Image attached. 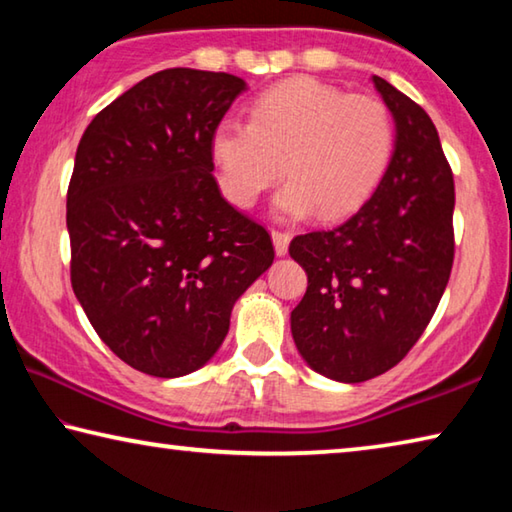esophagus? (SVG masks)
Wrapping results in <instances>:
<instances>
[{"mask_svg": "<svg viewBox=\"0 0 512 512\" xmlns=\"http://www.w3.org/2000/svg\"><path fill=\"white\" fill-rule=\"evenodd\" d=\"M273 237V246H275V253L277 255H287L289 253V244H291V235L289 232H282V230H273L271 232Z\"/></svg>", "mask_w": 512, "mask_h": 512, "instance_id": "esophagus-1", "label": "esophagus"}]
</instances>
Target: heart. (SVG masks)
<instances>
[{"mask_svg":"<svg viewBox=\"0 0 512 512\" xmlns=\"http://www.w3.org/2000/svg\"><path fill=\"white\" fill-rule=\"evenodd\" d=\"M395 137V119L379 97L291 79L259 94L250 121L223 117L210 153L223 194L237 207H253L284 171L289 183L275 196V212L284 219L318 212L329 221L375 192Z\"/></svg>","mask_w":512,"mask_h":512,"instance_id":"obj_1","label":"heart"}]
</instances>
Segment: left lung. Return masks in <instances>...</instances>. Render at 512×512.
Masks as SVG:
<instances>
[{
    "label": "left lung",
    "instance_id": "left-lung-1",
    "mask_svg": "<svg viewBox=\"0 0 512 512\" xmlns=\"http://www.w3.org/2000/svg\"><path fill=\"white\" fill-rule=\"evenodd\" d=\"M395 153L366 203L332 230L293 237L307 273L291 334L311 368L357 384L397 366L427 329L454 264V176L431 117L372 76Z\"/></svg>",
    "mask_w": 512,
    "mask_h": 512
}]
</instances>
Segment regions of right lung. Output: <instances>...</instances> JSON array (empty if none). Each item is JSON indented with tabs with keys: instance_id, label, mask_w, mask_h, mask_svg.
I'll list each match as a JSON object with an SVG mask.
<instances>
[{
	"instance_id": "right-lung-1",
	"label": "right lung",
	"mask_w": 512,
	"mask_h": 512,
	"mask_svg": "<svg viewBox=\"0 0 512 512\" xmlns=\"http://www.w3.org/2000/svg\"><path fill=\"white\" fill-rule=\"evenodd\" d=\"M246 83L173 67L90 121L67 189L72 289L101 341L153 377L205 366L273 264L266 228L212 176L210 140Z\"/></svg>"
}]
</instances>
